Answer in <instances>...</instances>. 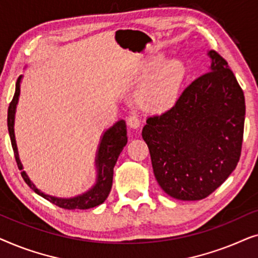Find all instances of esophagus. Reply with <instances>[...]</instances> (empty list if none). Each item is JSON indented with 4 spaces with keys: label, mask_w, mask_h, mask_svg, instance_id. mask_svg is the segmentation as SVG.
<instances>
[{
    "label": "esophagus",
    "mask_w": 258,
    "mask_h": 258,
    "mask_svg": "<svg viewBox=\"0 0 258 258\" xmlns=\"http://www.w3.org/2000/svg\"><path fill=\"white\" fill-rule=\"evenodd\" d=\"M141 124V121L137 115H130L128 117V125L133 129H137Z\"/></svg>",
    "instance_id": "esophagus-1"
}]
</instances>
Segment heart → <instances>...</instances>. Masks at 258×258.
I'll return each instance as SVG.
<instances>
[{
	"instance_id": "obj_1",
	"label": "heart",
	"mask_w": 258,
	"mask_h": 258,
	"mask_svg": "<svg viewBox=\"0 0 258 258\" xmlns=\"http://www.w3.org/2000/svg\"><path fill=\"white\" fill-rule=\"evenodd\" d=\"M158 62L156 67H160ZM185 77V67L179 59H171L141 89V101L148 107L164 109L170 107L178 96Z\"/></svg>"
}]
</instances>
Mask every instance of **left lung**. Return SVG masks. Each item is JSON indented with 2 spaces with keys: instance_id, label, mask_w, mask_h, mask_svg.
<instances>
[{
  "instance_id": "obj_1",
  "label": "left lung",
  "mask_w": 258,
  "mask_h": 258,
  "mask_svg": "<svg viewBox=\"0 0 258 258\" xmlns=\"http://www.w3.org/2000/svg\"><path fill=\"white\" fill-rule=\"evenodd\" d=\"M209 70L175 105L148 117L142 137L156 181L169 196L203 200L235 170L241 157L245 101L228 62L215 50Z\"/></svg>"
}]
</instances>
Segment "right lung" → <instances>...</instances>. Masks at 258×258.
I'll use <instances>...</instances> for the list:
<instances>
[{"instance_id": "1", "label": "right lung", "mask_w": 258, "mask_h": 258, "mask_svg": "<svg viewBox=\"0 0 258 258\" xmlns=\"http://www.w3.org/2000/svg\"><path fill=\"white\" fill-rule=\"evenodd\" d=\"M22 75H21L16 81V88L15 94H14L13 101L10 102L8 108V132L10 136V141H12V147L14 150V155H15V160L20 170H22V163H21L19 158V153H17V146L15 141V133H14V121H15V111L16 105L19 102L20 96V83ZM126 142H128V137H126V124L125 121L116 122L114 125L110 126L108 130H105L103 136L101 139V143L98 146L96 160V169H97V179L96 184H95L90 190L87 192L82 194V195L72 197V199H58V197L47 195V194L42 192L38 190L33 182L30 181L26 171L21 172L22 177L28 185L34 190L35 192L43 197V199L48 200L55 206L63 209L74 210V209H90V208L100 206L107 200L111 190L112 185V175H114V167L117 162V158L125 147Z\"/></svg>"}]
</instances>
